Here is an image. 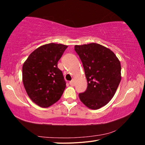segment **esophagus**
Listing matches in <instances>:
<instances>
[{"label":"esophagus","instance_id":"esophagus-1","mask_svg":"<svg viewBox=\"0 0 145 145\" xmlns=\"http://www.w3.org/2000/svg\"><path fill=\"white\" fill-rule=\"evenodd\" d=\"M69 84H70L71 86H74V84H75V82H74V80L72 79V80L69 82Z\"/></svg>","mask_w":145,"mask_h":145}]
</instances>
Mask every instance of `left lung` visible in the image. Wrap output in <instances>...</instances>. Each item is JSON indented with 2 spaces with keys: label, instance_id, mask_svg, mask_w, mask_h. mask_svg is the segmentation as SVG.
I'll list each match as a JSON object with an SVG mask.
<instances>
[{
  "label": "left lung",
  "instance_id": "left-lung-1",
  "mask_svg": "<svg viewBox=\"0 0 145 145\" xmlns=\"http://www.w3.org/2000/svg\"><path fill=\"white\" fill-rule=\"evenodd\" d=\"M74 50L82 63L88 81L86 90L79 93L80 99L91 109L108 103L121 80V65L110 49L96 43L76 45Z\"/></svg>",
  "mask_w": 145,
  "mask_h": 145
}]
</instances>
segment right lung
Returning a JSON list of instances; mask_svg holds the SVG:
<instances>
[{
    "mask_svg": "<svg viewBox=\"0 0 145 145\" xmlns=\"http://www.w3.org/2000/svg\"><path fill=\"white\" fill-rule=\"evenodd\" d=\"M67 46L50 43L31 53L22 68L23 83L35 103L46 108L59 99L66 87L62 71L57 67Z\"/></svg>",
    "mask_w": 145,
    "mask_h": 145,
    "instance_id": "right-lung-1",
    "label": "right lung"
}]
</instances>
